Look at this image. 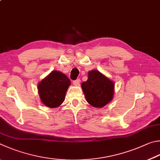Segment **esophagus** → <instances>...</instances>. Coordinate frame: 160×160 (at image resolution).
Instances as JSON below:
<instances>
[{"label": "esophagus", "instance_id": "esophagus-1", "mask_svg": "<svg viewBox=\"0 0 160 160\" xmlns=\"http://www.w3.org/2000/svg\"><path fill=\"white\" fill-rule=\"evenodd\" d=\"M73 85H75V86H78L80 85V79H77V80H74L73 82Z\"/></svg>", "mask_w": 160, "mask_h": 160}]
</instances>
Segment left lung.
Listing matches in <instances>:
<instances>
[{"instance_id": "8db88e82", "label": "left lung", "mask_w": 160, "mask_h": 160, "mask_svg": "<svg viewBox=\"0 0 160 160\" xmlns=\"http://www.w3.org/2000/svg\"><path fill=\"white\" fill-rule=\"evenodd\" d=\"M85 98L95 108H102L111 101L114 95V82L97 70L88 72V79L81 85Z\"/></svg>"}]
</instances>
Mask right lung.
Wrapping results in <instances>:
<instances>
[{
  "label": "right lung",
  "mask_w": 160,
  "mask_h": 160,
  "mask_svg": "<svg viewBox=\"0 0 160 160\" xmlns=\"http://www.w3.org/2000/svg\"><path fill=\"white\" fill-rule=\"evenodd\" d=\"M71 81L62 72L53 71L38 83V89L40 101L49 108H57L65 99Z\"/></svg>",
  "instance_id": "right-lung-1"
}]
</instances>
